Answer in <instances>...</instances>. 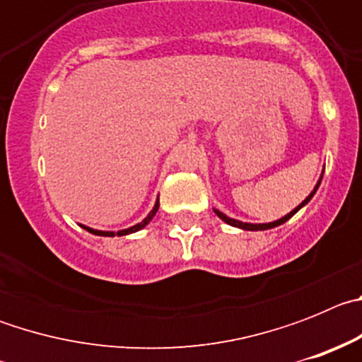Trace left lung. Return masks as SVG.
Instances as JSON below:
<instances>
[{"mask_svg":"<svg viewBox=\"0 0 362 362\" xmlns=\"http://www.w3.org/2000/svg\"><path fill=\"white\" fill-rule=\"evenodd\" d=\"M319 185H321V179H319V183L315 185V188H313V192H312V194H310V196L306 197V199L303 201V203H300L299 206H297V209H293L292 212H290V214H286V216H284V217H281V219H277V221H272V223H261V225H254V223H243V221L232 219V217L225 216V214H223V212H219V210H216V209H214V212H216L217 216L221 217V219L225 221L226 225H230V226H235V228H243V230H268V228H274V226H279V225H283L284 221H288L290 217L293 216V214H296V212H299V210L303 209V206H305V204L308 203L310 199H312V197H313V194H315V190H317V188H319Z\"/></svg>","mask_w":362,"mask_h":362,"instance_id":"1","label":"left lung"}]
</instances>
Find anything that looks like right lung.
Here are the masks:
<instances>
[{"mask_svg": "<svg viewBox=\"0 0 362 362\" xmlns=\"http://www.w3.org/2000/svg\"><path fill=\"white\" fill-rule=\"evenodd\" d=\"M158 209H159V199L156 201V204H153V209L150 210V214L145 217V219L141 221V223H137V225L130 226V228L119 230V232H103V230H94V228H88V226H83V225H81V226H83V228H85V230H88V232H90V233H95V235H105V238H114V235H129V233H134V232H137V230L145 228V226L148 225L150 221H152V217L156 216V212H158Z\"/></svg>", "mask_w": 362, "mask_h": 362, "instance_id": "1", "label": "right lung"}]
</instances>
